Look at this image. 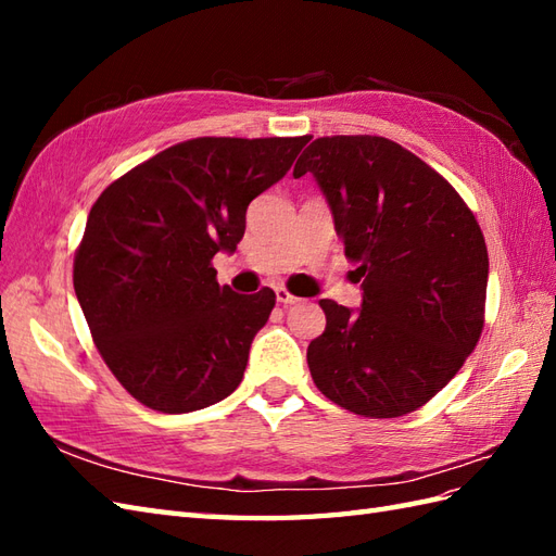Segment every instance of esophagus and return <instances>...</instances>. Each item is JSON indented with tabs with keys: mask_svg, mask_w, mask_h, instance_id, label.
<instances>
[{
	"mask_svg": "<svg viewBox=\"0 0 556 556\" xmlns=\"http://www.w3.org/2000/svg\"><path fill=\"white\" fill-rule=\"evenodd\" d=\"M275 293H277V303H281V305H293V303L299 301V299L293 296L291 291H287L285 287H277V289H275Z\"/></svg>",
	"mask_w": 556,
	"mask_h": 556,
	"instance_id": "34e87169",
	"label": "esophagus"
}]
</instances>
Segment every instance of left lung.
<instances>
[{"label":"left lung","mask_w":556,"mask_h":556,"mask_svg":"<svg viewBox=\"0 0 556 556\" xmlns=\"http://www.w3.org/2000/svg\"><path fill=\"white\" fill-rule=\"evenodd\" d=\"M308 172L363 281L361 311L320 301L327 327L308 346L313 382L356 416H406L428 404L478 344L485 236L452 184L389 138H317L293 176Z\"/></svg>","instance_id":"obj_1"}]
</instances>
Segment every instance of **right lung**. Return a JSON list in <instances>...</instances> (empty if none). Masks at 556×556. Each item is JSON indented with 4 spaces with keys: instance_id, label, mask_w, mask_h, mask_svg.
<instances>
[{
    "instance_id": "add662e5",
    "label": "right lung",
    "mask_w": 556,
    "mask_h": 556,
    "mask_svg": "<svg viewBox=\"0 0 556 556\" xmlns=\"http://www.w3.org/2000/svg\"><path fill=\"white\" fill-rule=\"evenodd\" d=\"M308 136L193 138L104 188L74 260L92 341L140 404L191 413L227 399L275 308V291L219 287L245 210L285 176Z\"/></svg>"
}]
</instances>
